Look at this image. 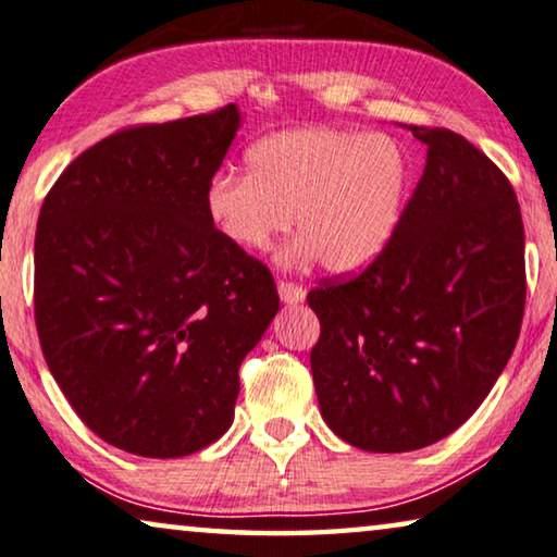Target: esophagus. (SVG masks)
Wrapping results in <instances>:
<instances>
[{
    "label": "esophagus",
    "mask_w": 557,
    "mask_h": 557,
    "mask_svg": "<svg viewBox=\"0 0 557 557\" xmlns=\"http://www.w3.org/2000/svg\"><path fill=\"white\" fill-rule=\"evenodd\" d=\"M278 296L281 301L294 306V304H301L306 298V288L292 284V281H278Z\"/></svg>",
    "instance_id": "34e87169"
}]
</instances>
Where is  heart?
<instances>
[{
	"instance_id": "1",
	"label": "heart",
	"mask_w": 557,
	"mask_h": 557,
	"mask_svg": "<svg viewBox=\"0 0 557 557\" xmlns=\"http://www.w3.org/2000/svg\"><path fill=\"white\" fill-rule=\"evenodd\" d=\"M248 175L219 171L203 206L219 236L246 253L265 251L288 231V269L321 261L332 273H357L392 244L405 215L412 163L386 133L309 125L271 133L246 150Z\"/></svg>"
}]
</instances>
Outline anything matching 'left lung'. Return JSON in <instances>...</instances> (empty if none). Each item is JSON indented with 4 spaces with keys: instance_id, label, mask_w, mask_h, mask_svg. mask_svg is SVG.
<instances>
[{
    "instance_id": "left-lung-1",
    "label": "left lung",
    "mask_w": 557,
    "mask_h": 557,
    "mask_svg": "<svg viewBox=\"0 0 557 557\" xmlns=\"http://www.w3.org/2000/svg\"><path fill=\"white\" fill-rule=\"evenodd\" d=\"M409 131L426 165L392 244L359 276L309 292L321 417L367 453H412L465 424L507 367L525 311L510 181L462 135Z\"/></svg>"
}]
</instances>
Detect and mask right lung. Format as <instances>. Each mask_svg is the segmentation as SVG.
<instances>
[{"instance_id": "obj_1", "label": "right lung", "mask_w": 557, "mask_h": 557, "mask_svg": "<svg viewBox=\"0 0 557 557\" xmlns=\"http://www.w3.org/2000/svg\"><path fill=\"white\" fill-rule=\"evenodd\" d=\"M236 104L120 131L72 160L35 236L47 367L108 445L185 457L223 437L238 369L278 311L271 271L219 236L203 193Z\"/></svg>"}]
</instances>
